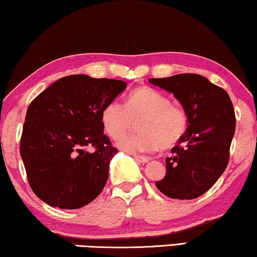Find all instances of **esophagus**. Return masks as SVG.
<instances>
[{"label":"esophagus","mask_w":257,"mask_h":257,"mask_svg":"<svg viewBox=\"0 0 257 257\" xmlns=\"http://www.w3.org/2000/svg\"><path fill=\"white\" fill-rule=\"evenodd\" d=\"M134 158H135V160H137V162L142 163V164H147V163H149V158H145V157H143V156L134 155Z\"/></svg>","instance_id":"34e87169"}]
</instances>
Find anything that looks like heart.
Listing matches in <instances>:
<instances>
[{"instance_id": "heart-1", "label": "heart", "mask_w": 257, "mask_h": 257, "mask_svg": "<svg viewBox=\"0 0 257 257\" xmlns=\"http://www.w3.org/2000/svg\"><path fill=\"white\" fill-rule=\"evenodd\" d=\"M139 122V134L127 136L117 147L128 153H153L162 147H174L188 128L185 107L172 104L168 95L151 87H139L125 99L124 105L113 100L101 112V123L110 139L118 140Z\"/></svg>"}]
</instances>
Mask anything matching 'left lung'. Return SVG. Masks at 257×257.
I'll list each match as a JSON object with an SVG mask.
<instances>
[{
    "mask_svg": "<svg viewBox=\"0 0 257 257\" xmlns=\"http://www.w3.org/2000/svg\"><path fill=\"white\" fill-rule=\"evenodd\" d=\"M149 82L173 93L188 114L187 132L166 158V175L156 187L167 197L193 200L211 188L228 164L235 132L232 101L226 91L201 75Z\"/></svg>",
    "mask_w": 257,
    "mask_h": 257,
    "instance_id": "obj_1",
    "label": "left lung"
}]
</instances>
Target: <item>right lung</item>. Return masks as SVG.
I'll use <instances>...</instances> for the list:
<instances>
[{
  "mask_svg": "<svg viewBox=\"0 0 257 257\" xmlns=\"http://www.w3.org/2000/svg\"><path fill=\"white\" fill-rule=\"evenodd\" d=\"M125 87L123 80L70 75L31 102L21 156L31 188L41 201L79 209L101 193L117 152L104 134L101 112ZM91 146L94 153L86 151Z\"/></svg>",
  "mask_w": 257,
  "mask_h": 257,
  "instance_id": "add662e5",
  "label": "right lung"
}]
</instances>
